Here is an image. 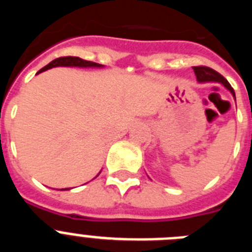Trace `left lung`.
<instances>
[{
  "instance_id": "obj_1",
  "label": "left lung",
  "mask_w": 252,
  "mask_h": 252,
  "mask_svg": "<svg viewBox=\"0 0 252 252\" xmlns=\"http://www.w3.org/2000/svg\"><path fill=\"white\" fill-rule=\"evenodd\" d=\"M195 73V77H197V81L199 83H220L221 86H223L228 92L232 94L233 99L236 101V95L235 91L231 87V84L222 77L220 73H217L213 69L208 68V66H193Z\"/></svg>"
}]
</instances>
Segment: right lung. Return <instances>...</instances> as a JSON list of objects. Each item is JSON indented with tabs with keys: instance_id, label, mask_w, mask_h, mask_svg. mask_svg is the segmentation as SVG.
I'll return each mask as SVG.
<instances>
[{
	"instance_id": "right-lung-1",
	"label": "right lung",
	"mask_w": 252,
	"mask_h": 252,
	"mask_svg": "<svg viewBox=\"0 0 252 252\" xmlns=\"http://www.w3.org/2000/svg\"><path fill=\"white\" fill-rule=\"evenodd\" d=\"M57 66H77V68H103L104 65H102V64H98V63H93V62H88V60L81 59V58H78V57H63V58H58V59H54L53 62H50L48 65L44 66L43 69H40L36 74L45 72V70H48V69L57 68ZM101 171H102V169H101ZM101 171H99L98 174L95 175L94 178L98 177V175L101 174ZM94 178H93V179H94ZM69 189H70V188H63V189H60V190H69Z\"/></svg>"
}]
</instances>
